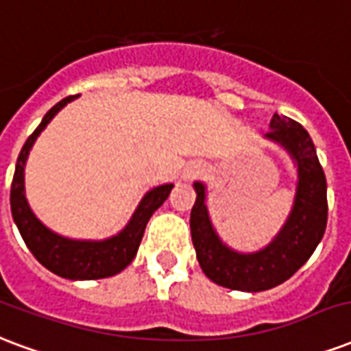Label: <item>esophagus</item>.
<instances>
[{
    "instance_id": "esophagus-1",
    "label": "esophagus",
    "mask_w": 351,
    "mask_h": 351,
    "mask_svg": "<svg viewBox=\"0 0 351 351\" xmlns=\"http://www.w3.org/2000/svg\"><path fill=\"white\" fill-rule=\"evenodd\" d=\"M202 173H204V166L194 165V166H191L189 170H186L185 179H194V178H197V176H202Z\"/></svg>"
}]
</instances>
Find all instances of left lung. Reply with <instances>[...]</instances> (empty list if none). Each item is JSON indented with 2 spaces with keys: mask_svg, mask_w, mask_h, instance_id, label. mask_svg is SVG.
Returning a JSON list of instances; mask_svg holds the SVG:
<instances>
[{
  "mask_svg": "<svg viewBox=\"0 0 351 351\" xmlns=\"http://www.w3.org/2000/svg\"><path fill=\"white\" fill-rule=\"evenodd\" d=\"M270 129L265 138L291 155L298 179L291 213L265 247L244 254L228 246L210 220L207 186L202 181L194 183L191 233L197 263L213 283L231 291H268L292 278L320 244L328 223V185L309 133L278 112L272 116Z\"/></svg>",
  "mask_w": 351,
  "mask_h": 351,
  "instance_id": "1",
  "label": "left lung"
}]
</instances>
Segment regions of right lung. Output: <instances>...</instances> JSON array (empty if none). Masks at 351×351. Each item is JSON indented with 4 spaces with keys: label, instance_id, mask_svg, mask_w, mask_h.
<instances>
[{
    "label": "right lung",
    "instance_id": "obj_1",
    "mask_svg": "<svg viewBox=\"0 0 351 351\" xmlns=\"http://www.w3.org/2000/svg\"><path fill=\"white\" fill-rule=\"evenodd\" d=\"M77 96H68L62 101L47 110L42 118L40 125L33 131L23 144L22 152L16 160L14 178L10 186V210L20 235L25 246L35 255V259L42 266H46L49 272L57 274L60 278L85 281V279H104L120 274L123 268L131 265L135 259L136 250L141 246L142 235L146 229L147 220L155 210L165 204L166 197L173 189L172 183L155 186L142 196L141 204L136 205L135 213L131 215L129 222L122 231L116 235L104 239V241H79L68 239L55 233L36 218L33 209L29 207L25 197V162L29 152L36 142L38 135L46 129V125L55 118L62 107L73 101Z\"/></svg>",
    "mask_w": 351,
    "mask_h": 351
}]
</instances>
